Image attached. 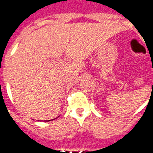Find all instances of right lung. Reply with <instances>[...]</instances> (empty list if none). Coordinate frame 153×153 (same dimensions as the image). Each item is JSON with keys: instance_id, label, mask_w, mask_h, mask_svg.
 <instances>
[{"instance_id": "add662e5", "label": "right lung", "mask_w": 153, "mask_h": 153, "mask_svg": "<svg viewBox=\"0 0 153 153\" xmlns=\"http://www.w3.org/2000/svg\"><path fill=\"white\" fill-rule=\"evenodd\" d=\"M45 121H47V120H45ZM48 121H49V120H48Z\"/></svg>"}]
</instances>
